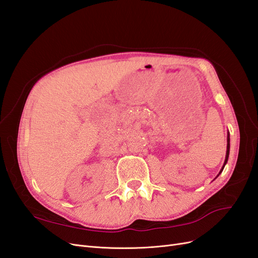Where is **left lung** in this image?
Returning <instances> with one entry per match:
<instances>
[{
	"mask_svg": "<svg viewBox=\"0 0 258 258\" xmlns=\"http://www.w3.org/2000/svg\"><path fill=\"white\" fill-rule=\"evenodd\" d=\"M228 156H229V135H228V138H227V152H226V159H225L224 166H223V168H222V170H221V172L223 171V169H224V167H225V165H226V162H227V160H228ZM221 172H220V174H221Z\"/></svg>",
	"mask_w": 258,
	"mask_h": 258,
	"instance_id": "8db88e82",
	"label": "left lung"
}]
</instances>
